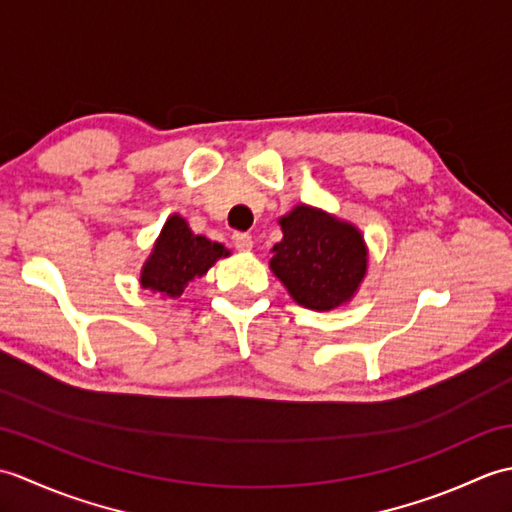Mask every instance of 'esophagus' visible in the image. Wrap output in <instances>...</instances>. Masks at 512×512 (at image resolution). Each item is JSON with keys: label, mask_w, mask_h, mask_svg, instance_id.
Returning <instances> with one entry per match:
<instances>
[{"label": "esophagus", "mask_w": 512, "mask_h": 512, "mask_svg": "<svg viewBox=\"0 0 512 512\" xmlns=\"http://www.w3.org/2000/svg\"><path fill=\"white\" fill-rule=\"evenodd\" d=\"M233 246L237 250H242V253H248V250L253 248V237L248 233H233Z\"/></svg>", "instance_id": "1"}]
</instances>
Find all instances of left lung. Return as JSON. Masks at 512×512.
<instances>
[{
    "label": "left lung",
    "instance_id": "left-lung-1",
    "mask_svg": "<svg viewBox=\"0 0 512 512\" xmlns=\"http://www.w3.org/2000/svg\"><path fill=\"white\" fill-rule=\"evenodd\" d=\"M284 239L273 246L270 268L290 297L310 310L350 301L367 270V248L352 224L312 206H295L279 220Z\"/></svg>",
    "mask_w": 512,
    "mask_h": 512
}]
</instances>
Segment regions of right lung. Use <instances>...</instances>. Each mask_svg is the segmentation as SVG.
<instances>
[{
	"label": "right lung",
	"mask_w": 512,
	"mask_h": 512,
	"mask_svg": "<svg viewBox=\"0 0 512 512\" xmlns=\"http://www.w3.org/2000/svg\"><path fill=\"white\" fill-rule=\"evenodd\" d=\"M226 255L228 250L222 244L191 233L180 215H171L162 226L154 253L143 266L140 284L147 290L178 299L191 279L206 275V270Z\"/></svg>",
	"instance_id": "1"
}]
</instances>
